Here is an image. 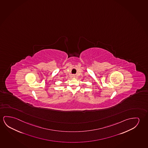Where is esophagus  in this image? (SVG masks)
<instances>
[{
  "instance_id": "34e87169",
  "label": "esophagus",
  "mask_w": 148,
  "mask_h": 148,
  "mask_svg": "<svg viewBox=\"0 0 148 148\" xmlns=\"http://www.w3.org/2000/svg\"><path fill=\"white\" fill-rule=\"evenodd\" d=\"M72 77H73V78H76V75H73V76H72Z\"/></svg>"
}]
</instances>
